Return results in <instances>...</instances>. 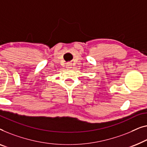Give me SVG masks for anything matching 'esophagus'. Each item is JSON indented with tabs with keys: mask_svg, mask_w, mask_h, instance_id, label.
Returning <instances> with one entry per match:
<instances>
[{
	"mask_svg": "<svg viewBox=\"0 0 147 147\" xmlns=\"http://www.w3.org/2000/svg\"><path fill=\"white\" fill-rule=\"evenodd\" d=\"M67 68H70V67H71V64H69V63H67Z\"/></svg>",
	"mask_w": 147,
	"mask_h": 147,
	"instance_id": "34e87169",
	"label": "esophagus"
}]
</instances>
